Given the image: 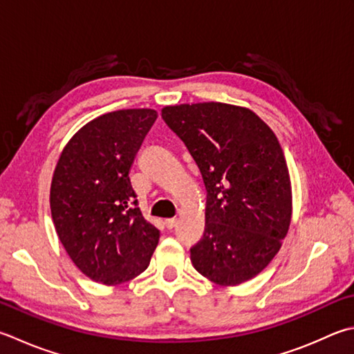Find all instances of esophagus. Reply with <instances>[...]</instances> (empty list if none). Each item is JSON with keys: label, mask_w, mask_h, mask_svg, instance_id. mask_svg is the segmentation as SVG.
I'll list each match as a JSON object with an SVG mask.
<instances>
[{"label": "esophagus", "mask_w": 354, "mask_h": 354, "mask_svg": "<svg viewBox=\"0 0 354 354\" xmlns=\"http://www.w3.org/2000/svg\"><path fill=\"white\" fill-rule=\"evenodd\" d=\"M176 223H177L176 218H166V220H165V226H166V228H168V230L174 228Z\"/></svg>", "instance_id": "esophagus-1"}]
</instances>
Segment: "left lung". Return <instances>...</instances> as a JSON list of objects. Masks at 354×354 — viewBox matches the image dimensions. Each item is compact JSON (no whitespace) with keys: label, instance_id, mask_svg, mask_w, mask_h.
<instances>
[{"label":"left lung","instance_id":"8db88e82","mask_svg":"<svg viewBox=\"0 0 354 354\" xmlns=\"http://www.w3.org/2000/svg\"><path fill=\"white\" fill-rule=\"evenodd\" d=\"M162 118L206 188V225L191 248L192 265L218 285L250 281L290 228V174L274 132L250 109L214 102L166 106Z\"/></svg>","mask_w":354,"mask_h":354}]
</instances>
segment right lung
<instances>
[{
	"mask_svg": "<svg viewBox=\"0 0 354 354\" xmlns=\"http://www.w3.org/2000/svg\"><path fill=\"white\" fill-rule=\"evenodd\" d=\"M157 120L124 109L92 120L66 145L50 185L57 234L92 281L118 285L148 268L160 231L138 208L129 172Z\"/></svg>",
	"mask_w": 354,
	"mask_h": 354,
	"instance_id": "obj_1",
	"label": "right lung"
}]
</instances>
